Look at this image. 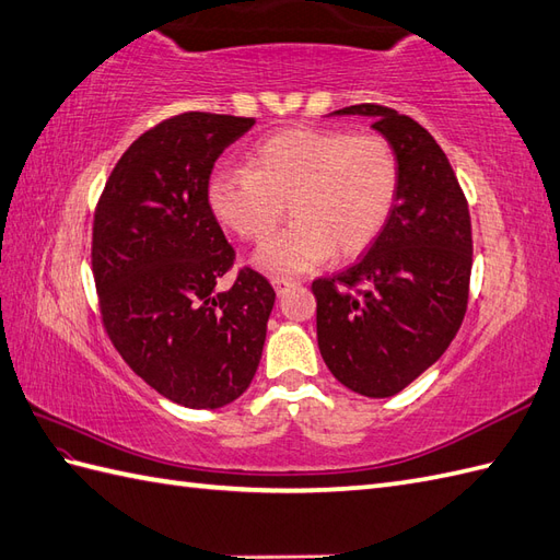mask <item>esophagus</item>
<instances>
[{
	"instance_id": "34e87169",
	"label": "esophagus",
	"mask_w": 560,
	"mask_h": 560,
	"mask_svg": "<svg viewBox=\"0 0 560 560\" xmlns=\"http://www.w3.org/2000/svg\"><path fill=\"white\" fill-rule=\"evenodd\" d=\"M271 285H275V291L279 295H283V293H289L293 285H298V281L295 279H271Z\"/></svg>"
}]
</instances>
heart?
Instances as JSON below:
<instances>
[{
    "label": "heart",
    "mask_w": 560,
    "mask_h": 560,
    "mask_svg": "<svg viewBox=\"0 0 560 560\" xmlns=\"http://www.w3.org/2000/svg\"><path fill=\"white\" fill-rule=\"evenodd\" d=\"M400 164L382 136L343 128L293 126L245 154V168H217L207 205L238 238L262 243L289 203L296 221L265 243L255 262L271 275H301L331 255L365 253L394 214Z\"/></svg>",
    "instance_id": "1"
}]
</instances>
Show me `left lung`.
I'll list each match as a JSON object with an SVG mask.
<instances>
[{
	"instance_id": "obj_1",
	"label": "left lung",
	"mask_w": 560,
	"mask_h": 560,
	"mask_svg": "<svg viewBox=\"0 0 560 560\" xmlns=\"http://www.w3.org/2000/svg\"><path fill=\"white\" fill-rule=\"evenodd\" d=\"M334 114L370 116L400 164L394 214L370 250L312 281L317 343L350 392L386 398L432 368L456 339L472 271V224L444 150L418 121L382 104Z\"/></svg>"
}]
</instances>
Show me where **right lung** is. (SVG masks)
Masks as SVG:
<instances>
[{
	"mask_svg": "<svg viewBox=\"0 0 560 560\" xmlns=\"http://www.w3.org/2000/svg\"><path fill=\"white\" fill-rule=\"evenodd\" d=\"M255 119L186 112L142 133L116 162L93 221L104 331L140 380L178 406L214 410L250 386L275 289L243 267L207 205L219 154Z\"/></svg>",
	"mask_w": 560,
	"mask_h": 560,
	"instance_id": "add662e5",
	"label": "right lung"
}]
</instances>
